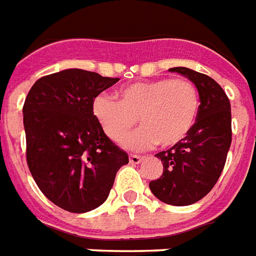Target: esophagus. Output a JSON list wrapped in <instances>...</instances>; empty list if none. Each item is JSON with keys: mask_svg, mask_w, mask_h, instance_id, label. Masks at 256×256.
<instances>
[{"mask_svg": "<svg viewBox=\"0 0 256 256\" xmlns=\"http://www.w3.org/2000/svg\"><path fill=\"white\" fill-rule=\"evenodd\" d=\"M142 160L144 157L138 156V154H130V156H128V162H130V164H140Z\"/></svg>", "mask_w": 256, "mask_h": 256, "instance_id": "1", "label": "esophagus"}]
</instances>
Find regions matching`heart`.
<instances>
[{"mask_svg":"<svg viewBox=\"0 0 256 256\" xmlns=\"http://www.w3.org/2000/svg\"><path fill=\"white\" fill-rule=\"evenodd\" d=\"M118 100L107 94L94 99L92 111L104 133L120 142L137 126L138 133L124 141L132 149L160 144L171 148L190 134L200 112V94L187 78H154L126 85L118 90Z\"/></svg>","mask_w":256,"mask_h":256,"instance_id":"obj_1","label":"heart"}]
</instances>
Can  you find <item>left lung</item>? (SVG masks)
Returning <instances> with one entry per match:
<instances>
[{
    "instance_id": "left-lung-1",
    "label": "left lung",
    "mask_w": 256,
    "mask_h": 256,
    "mask_svg": "<svg viewBox=\"0 0 256 256\" xmlns=\"http://www.w3.org/2000/svg\"><path fill=\"white\" fill-rule=\"evenodd\" d=\"M170 72L194 82L200 94V112L194 128L182 142L157 153L164 170L149 187L164 204L187 206L209 194L224 170L232 142L230 103L209 76L188 68H172Z\"/></svg>"
}]
</instances>
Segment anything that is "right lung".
<instances>
[{
    "label": "right lung",
    "instance_id": "add662e5",
    "mask_svg": "<svg viewBox=\"0 0 256 256\" xmlns=\"http://www.w3.org/2000/svg\"><path fill=\"white\" fill-rule=\"evenodd\" d=\"M82 69L44 76L22 107L27 162L34 180L60 209L85 213L99 208L128 153L104 134L94 99L118 82Z\"/></svg>",
    "mask_w": 256,
    "mask_h": 256
}]
</instances>
